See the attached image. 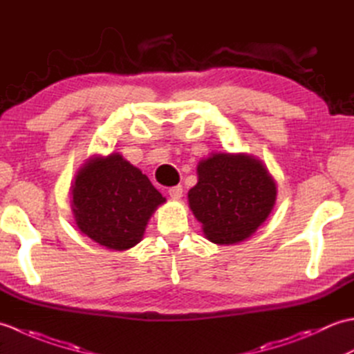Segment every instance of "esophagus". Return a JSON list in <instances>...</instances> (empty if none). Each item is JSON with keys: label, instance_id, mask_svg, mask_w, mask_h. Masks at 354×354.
<instances>
[{"label": "esophagus", "instance_id": "34e87169", "mask_svg": "<svg viewBox=\"0 0 354 354\" xmlns=\"http://www.w3.org/2000/svg\"><path fill=\"white\" fill-rule=\"evenodd\" d=\"M167 193L171 199H181L183 198V185H173L167 190Z\"/></svg>", "mask_w": 354, "mask_h": 354}]
</instances>
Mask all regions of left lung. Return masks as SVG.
I'll return each mask as SVG.
<instances>
[{"instance_id": "8db88e82", "label": "left lung", "mask_w": 354, "mask_h": 354, "mask_svg": "<svg viewBox=\"0 0 354 354\" xmlns=\"http://www.w3.org/2000/svg\"><path fill=\"white\" fill-rule=\"evenodd\" d=\"M198 178L189 192V204L213 243L232 245L248 239L275 204L274 179L254 156L213 153L199 162Z\"/></svg>"}]
</instances>
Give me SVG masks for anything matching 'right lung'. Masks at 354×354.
Wrapping results in <instances>:
<instances>
[{"label": "right lung", "instance_id": "1", "mask_svg": "<svg viewBox=\"0 0 354 354\" xmlns=\"http://www.w3.org/2000/svg\"><path fill=\"white\" fill-rule=\"evenodd\" d=\"M71 196L79 230L114 251L137 245L150 216L165 202L149 178L120 153L89 160L77 173Z\"/></svg>", "mask_w": 354, "mask_h": 354}]
</instances>
